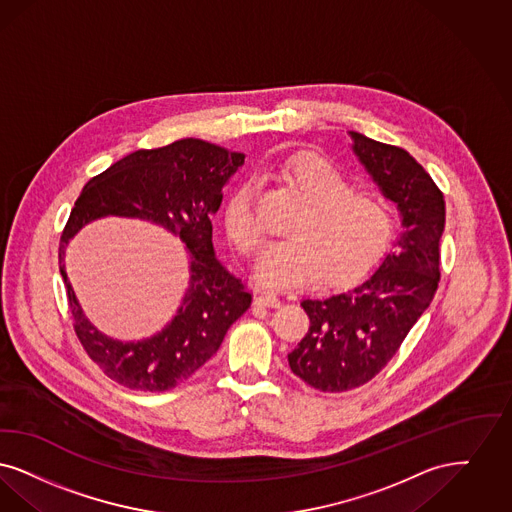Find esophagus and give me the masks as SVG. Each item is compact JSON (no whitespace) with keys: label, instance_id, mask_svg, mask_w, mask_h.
<instances>
[{"label":"esophagus","instance_id":"esophagus-1","mask_svg":"<svg viewBox=\"0 0 512 512\" xmlns=\"http://www.w3.org/2000/svg\"><path fill=\"white\" fill-rule=\"evenodd\" d=\"M256 304L258 306H267V308H277L281 304V298L275 294V292H262L258 298H256Z\"/></svg>","mask_w":512,"mask_h":512}]
</instances>
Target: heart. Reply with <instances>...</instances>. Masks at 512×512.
<instances>
[{"label":"heart","mask_w":512,"mask_h":512,"mask_svg":"<svg viewBox=\"0 0 512 512\" xmlns=\"http://www.w3.org/2000/svg\"><path fill=\"white\" fill-rule=\"evenodd\" d=\"M279 178L308 206L290 227L292 239L262 250L256 262L260 283L298 287L321 275L323 285L344 287L365 277L384 258L396 227L388 200L352 189L334 164L310 153L283 160ZM256 195V185L245 181L225 206V231L241 254L256 252L264 237Z\"/></svg>","instance_id":"obj_1"}]
</instances>
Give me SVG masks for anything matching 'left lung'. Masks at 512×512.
Listing matches in <instances>:
<instances>
[{
	"instance_id": "obj_1",
	"label": "left lung",
	"mask_w": 512,
	"mask_h": 512,
	"mask_svg": "<svg viewBox=\"0 0 512 512\" xmlns=\"http://www.w3.org/2000/svg\"><path fill=\"white\" fill-rule=\"evenodd\" d=\"M350 135L382 195L398 204L403 233L377 271L354 289L302 300L310 329L289 354L290 371L321 392H348L377 377L430 306L440 281L442 191L405 149Z\"/></svg>"
}]
</instances>
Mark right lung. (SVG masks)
Segmentation results:
<instances>
[{"mask_svg": "<svg viewBox=\"0 0 512 512\" xmlns=\"http://www.w3.org/2000/svg\"><path fill=\"white\" fill-rule=\"evenodd\" d=\"M243 164L241 153L187 137L114 162L74 202L61 235L59 269L74 333L114 382L141 392L176 388L218 352L227 329L250 308L252 294L216 260L212 246V218L222 204V187ZM105 215L158 222L190 248L192 279L179 315L162 334L143 343H118L99 334L83 317L67 283V241L86 222Z\"/></svg>", "mask_w": 512, "mask_h": 512, "instance_id": "right-lung-1", "label": "right lung"}]
</instances>
